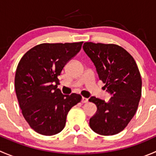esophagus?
I'll list each match as a JSON object with an SVG mask.
<instances>
[{"label": "esophagus", "instance_id": "esophagus-1", "mask_svg": "<svg viewBox=\"0 0 156 156\" xmlns=\"http://www.w3.org/2000/svg\"><path fill=\"white\" fill-rule=\"evenodd\" d=\"M88 102V99L87 98H85V97H82V99H81V103H86Z\"/></svg>", "mask_w": 156, "mask_h": 156}]
</instances>
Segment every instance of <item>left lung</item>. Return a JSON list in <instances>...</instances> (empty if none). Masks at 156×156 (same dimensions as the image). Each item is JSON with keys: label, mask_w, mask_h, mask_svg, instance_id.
Returning a JSON list of instances; mask_svg holds the SVG:
<instances>
[{"label": "left lung", "mask_w": 156, "mask_h": 156, "mask_svg": "<svg viewBox=\"0 0 156 156\" xmlns=\"http://www.w3.org/2000/svg\"><path fill=\"white\" fill-rule=\"evenodd\" d=\"M83 49L96 66L104 89L112 96L107 103L95 97L89 99L97 107L90 127L100 135L117 134L137 110L142 90L139 69L133 56L117 44L85 42Z\"/></svg>", "instance_id": "1"}]
</instances>
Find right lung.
I'll list each match as a JSON object with an SVG mask.
<instances>
[{"label":"right lung","instance_id":"obj_1","mask_svg":"<svg viewBox=\"0 0 156 156\" xmlns=\"http://www.w3.org/2000/svg\"><path fill=\"white\" fill-rule=\"evenodd\" d=\"M82 44L36 45L17 66L15 90L20 107L29 126L40 134L52 136L62 131L69 110L81 102L80 94L63 95L57 84L58 76Z\"/></svg>","mask_w":156,"mask_h":156}]
</instances>
